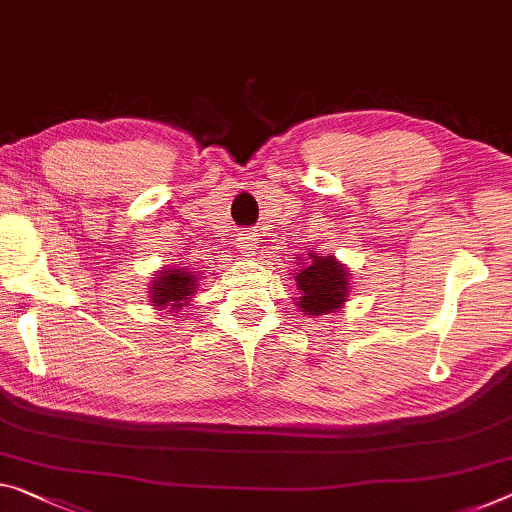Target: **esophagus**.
<instances>
[{
    "instance_id": "1",
    "label": "esophagus",
    "mask_w": 512,
    "mask_h": 512,
    "mask_svg": "<svg viewBox=\"0 0 512 512\" xmlns=\"http://www.w3.org/2000/svg\"><path fill=\"white\" fill-rule=\"evenodd\" d=\"M235 242H238L242 254L251 256V254H256L258 242H261V240H258L256 231H238V238H235Z\"/></svg>"
}]
</instances>
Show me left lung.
<instances>
[{"mask_svg":"<svg viewBox=\"0 0 512 512\" xmlns=\"http://www.w3.org/2000/svg\"><path fill=\"white\" fill-rule=\"evenodd\" d=\"M295 281L300 290V309L311 316L341 309L348 297V272L334 256L311 254L295 274Z\"/></svg>","mask_w":512,"mask_h":512,"instance_id":"8db88e82","label":"left lung"}]
</instances>
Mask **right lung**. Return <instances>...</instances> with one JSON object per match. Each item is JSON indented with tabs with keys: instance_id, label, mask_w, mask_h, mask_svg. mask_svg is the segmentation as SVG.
<instances>
[{
	"instance_id": "right-lung-1",
	"label": "right lung",
	"mask_w": 512,
	"mask_h": 512,
	"mask_svg": "<svg viewBox=\"0 0 512 512\" xmlns=\"http://www.w3.org/2000/svg\"><path fill=\"white\" fill-rule=\"evenodd\" d=\"M199 277L187 270H176V267H169L160 274H155V283L151 288V300L155 302L153 306H176V311L180 306H185V302L194 295L196 286H199Z\"/></svg>"
}]
</instances>
